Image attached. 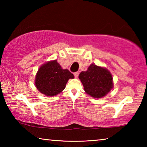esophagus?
<instances>
[{
	"label": "esophagus",
	"mask_w": 147,
	"mask_h": 147,
	"mask_svg": "<svg viewBox=\"0 0 147 147\" xmlns=\"http://www.w3.org/2000/svg\"><path fill=\"white\" fill-rule=\"evenodd\" d=\"M78 74H79L78 72H75V73H74V77H75V78H77V77L78 76Z\"/></svg>",
	"instance_id": "1"
}]
</instances>
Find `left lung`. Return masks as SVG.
Returning <instances> with one entry per match:
<instances>
[{
    "mask_svg": "<svg viewBox=\"0 0 147 147\" xmlns=\"http://www.w3.org/2000/svg\"><path fill=\"white\" fill-rule=\"evenodd\" d=\"M78 78L86 93L95 98L104 97L113 87L110 72L95 64H91L86 71H82Z\"/></svg>",
    "mask_w": 147,
    "mask_h": 147,
    "instance_id": "1",
    "label": "left lung"
}]
</instances>
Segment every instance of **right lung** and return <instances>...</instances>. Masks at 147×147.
<instances>
[{
    "label": "right lung",
    "instance_id": "1",
    "mask_svg": "<svg viewBox=\"0 0 147 147\" xmlns=\"http://www.w3.org/2000/svg\"><path fill=\"white\" fill-rule=\"evenodd\" d=\"M74 78L68 69H63L57 60L49 61L39 67L35 78V85L39 91L53 96L65 88L69 79Z\"/></svg>",
    "mask_w": 147,
    "mask_h": 147
}]
</instances>
